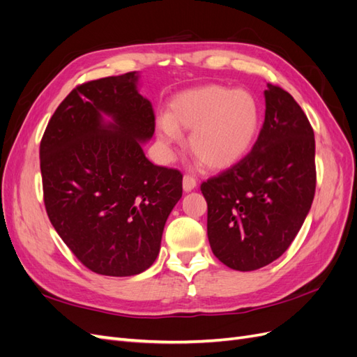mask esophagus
<instances>
[{"mask_svg":"<svg viewBox=\"0 0 357 357\" xmlns=\"http://www.w3.org/2000/svg\"><path fill=\"white\" fill-rule=\"evenodd\" d=\"M195 188H197V180L195 178L190 177V176L183 177V189H185V192H192Z\"/></svg>","mask_w":357,"mask_h":357,"instance_id":"34e87169","label":"esophagus"}]
</instances>
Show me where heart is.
<instances>
[{"label": "heart", "instance_id": "1", "mask_svg": "<svg viewBox=\"0 0 357 357\" xmlns=\"http://www.w3.org/2000/svg\"><path fill=\"white\" fill-rule=\"evenodd\" d=\"M262 122L261 104L245 89L204 84L177 93L168 114L156 117V139L165 158L190 131L189 152L208 169L229 168L250 152Z\"/></svg>", "mask_w": 357, "mask_h": 357}]
</instances>
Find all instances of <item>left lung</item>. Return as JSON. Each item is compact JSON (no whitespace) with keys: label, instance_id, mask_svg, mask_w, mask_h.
<instances>
[{"label":"left lung","instance_id":"1","mask_svg":"<svg viewBox=\"0 0 357 357\" xmlns=\"http://www.w3.org/2000/svg\"><path fill=\"white\" fill-rule=\"evenodd\" d=\"M265 122L252 152L201 185L211 250L236 271H255L295 240L316 190V142L289 92L266 84Z\"/></svg>","mask_w":357,"mask_h":357}]
</instances>
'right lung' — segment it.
<instances>
[{
    "instance_id": "1",
    "label": "right lung",
    "mask_w": 357,
    "mask_h": 357,
    "mask_svg": "<svg viewBox=\"0 0 357 357\" xmlns=\"http://www.w3.org/2000/svg\"><path fill=\"white\" fill-rule=\"evenodd\" d=\"M139 73L80 84L53 113L40 144L45 204L53 228L91 271L131 277L153 265L180 171L150 162L155 132Z\"/></svg>"
}]
</instances>
